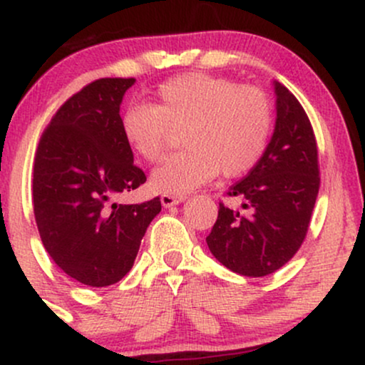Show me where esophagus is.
<instances>
[{"label":"esophagus","mask_w":365,"mask_h":365,"mask_svg":"<svg viewBox=\"0 0 365 365\" xmlns=\"http://www.w3.org/2000/svg\"><path fill=\"white\" fill-rule=\"evenodd\" d=\"M183 200H185V197L183 195H170V194H163L161 195V204L165 207H173V206H177V204H180V202H183Z\"/></svg>","instance_id":"obj_1"}]
</instances>
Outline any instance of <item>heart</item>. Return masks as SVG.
I'll return each mask as SVG.
<instances>
[{
    "label": "heart",
    "mask_w": 365,
    "mask_h": 365,
    "mask_svg": "<svg viewBox=\"0 0 365 365\" xmlns=\"http://www.w3.org/2000/svg\"><path fill=\"white\" fill-rule=\"evenodd\" d=\"M156 98L154 106L135 104L121 116L125 142L148 163L161 161L171 130H183L187 149L166 159L150 177L156 192L188 194L220 170L226 178L242 177L266 153L273 108L257 87L192 72L163 82Z\"/></svg>",
    "instance_id": "heart-1"
}]
</instances>
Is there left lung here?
Instances as JSON below:
<instances>
[{
    "mask_svg": "<svg viewBox=\"0 0 365 365\" xmlns=\"http://www.w3.org/2000/svg\"><path fill=\"white\" fill-rule=\"evenodd\" d=\"M274 132L249 175L230 188L242 211L220 204L206 242L223 266L242 276H266L284 266L302 245L319 192L317 144L304 108L287 87L273 82Z\"/></svg>",
    "mask_w": 365,
    "mask_h": 365,
    "instance_id": "8db88e82",
    "label": "left lung"
}]
</instances>
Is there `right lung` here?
Masks as SVG:
<instances>
[{
    "label": "right lung",
    "mask_w": 365,
    "mask_h": 365,
    "mask_svg": "<svg viewBox=\"0 0 365 365\" xmlns=\"http://www.w3.org/2000/svg\"><path fill=\"white\" fill-rule=\"evenodd\" d=\"M135 78H99L73 94L44 130L36 153L32 200L44 249L63 273L108 287L132 269L161 200L116 204L145 175L121 132L120 106Z\"/></svg>",
    "instance_id": "add662e5"
}]
</instances>
